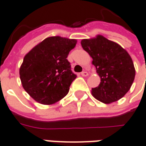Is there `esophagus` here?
<instances>
[{"label": "esophagus", "mask_w": 146, "mask_h": 146, "mask_svg": "<svg viewBox=\"0 0 146 146\" xmlns=\"http://www.w3.org/2000/svg\"><path fill=\"white\" fill-rule=\"evenodd\" d=\"M82 76H84V77H86V76H88L89 75V74H88V72H86V71H82L81 73Z\"/></svg>", "instance_id": "esophagus-1"}]
</instances>
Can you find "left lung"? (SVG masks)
I'll return each instance as SVG.
<instances>
[{"label":"left lung","instance_id":"obj_1","mask_svg":"<svg viewBox=\"0 0 146 146\" xmlns=\"http://www.w3.org/2000/svg\"><path fill=\"white\" fill-rule=\"evenodd\" d=\"M81 45L93 58L92 64L101 78L99 86L92 89V95L104 104L121 99L131 89L135 77L131 56L116 42L100 35L82 39Z\"/></svg>","mask_w":146,"mask_h":146}]
</instances>
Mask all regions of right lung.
Segmentation results:
<instances>
[{
  "label": "right lung",
  "mask_w": 146,
  "mask_h": 146,
  "mask_svg": "<svg viewBox=\"0 0 146 146\" xmlns=\"http://www.w3.org/2000/svg\"><path fill=\"white\" fill-rule=\"evenodd\" d=\"M76 43L75 39L48 37L26 54L19 68L20 80L35 101L52 104L68 94L77 76L67 57Z\"/></svg>",
  "instance_id": "obj_1"
}]
</instances>
